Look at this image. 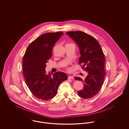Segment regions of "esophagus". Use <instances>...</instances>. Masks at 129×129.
<instances>
[{"label":"esophagus","instance_id":"34e87169","mask_svg":"<svg viewBox=\"0 0 129 129\" xmlns=\"http://www.w3.org/2000/svg\"><path fill=\"white\" fill-rule=\"evenodd\" d=\"M73 78H74L73 76H70V75L68 76V79H73Z\"/></svg>","mask_w":129,"mask_h":129}]
</instances>
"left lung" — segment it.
I'll use <instances>...</instances> for the list:
<instances>
[{"label": "left lung", "instance_id": "1", "mask_svg": "<svg viewBox=\"0 0 129 129\" xmlns=\"http://www.w3.org/2000/svg\"><path fill=\"white\" fill-rule=\"evenodd\" d=\"M66 34L77 44L81 56L79 63L87 74L84 80L75 77V80L84 84L83 89L78 91V94L85 99L93 97L101 88L106 74L105 59L101 46L94 37L85 32L70 31Z\"/></svg>", "mask_w": 129, "mask_h": 129}]
</instances>
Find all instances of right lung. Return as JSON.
I'll list each match as a JSON object with an SVG mask.
<instances>
[{
	"mask_svg": "<svg viewBox=\"0 0 129 129\" xmlns=\"http://www.w3.org/2000/svg\"><path fill=\"white\" fill-rule=\"evenodd\" d=\"M63 35L62 32L47 33L37 38L28 46L23 59V72L27 86L36 97L42 100L53 98L67 75L58 71L46 74V63L51 58L52 48Z\"/></svg>",
	"mask_w": 129,
	"mask_h": 129,
	"instance_id": "right-lung-1",
	"label": "right lung"
}]
</instances>
